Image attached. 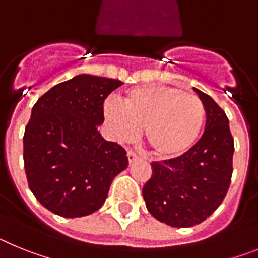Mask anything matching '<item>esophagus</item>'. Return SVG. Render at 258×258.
I'll return each mask as SVG.
<instances>
[{
  "instance_id": "34e87169",
  "label": "esophagus",
  "mask_w": 258,
  "mask_h": 258,
  "mask_svg": "<svg viewBox=\"0 0 258 258\" xmlns=\"http://www.w3.org/2000/svg\"><path fill=\"white\" fill-rule=\"evenodd\" d=\"M127 157H128V163L135 162V161L138 160V158H139L138 154H136L135 152H132V151H128V152H127Z\"/></svg>"
}]
</instances>
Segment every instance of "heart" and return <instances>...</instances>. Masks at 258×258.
Returning a JSON list of instances; mask_svg holds the SVG:
<instances>
[{
	"label": "heart",
	"instance_id": "heart-1",
	"mask_svg": "<svg viewBox=\"0 0 258 258\" xmlns=\"http://www.w3.org/2000/svg\"><path fill=\"white\" fill-rule=\"evenodd\" d=\"M104 116L116 140L131 142L145 127L153 153L172 160L191 151L205 122V107L197 96L167 86H142L127 92L123 104L106 100Z\"/></svg>",
	"mask_w": 258,
	"mask_h": 258
}]
</instances>
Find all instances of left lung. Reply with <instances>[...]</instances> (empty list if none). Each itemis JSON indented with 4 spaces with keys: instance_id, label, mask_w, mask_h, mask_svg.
Here are the masks:
<instances>
[{
    "instance_id": "1",
    "label": "left lung",
    "mask_w": 258,
    "mask_h": 258,
    "mask_svg": "<svg viewBox=\"0 0 258 258\" xmlns=\"http://www.w3.org/2000/svg\"><path fill=\"white\" fill-rule=\"evenodd\" d=\"M194 91L207 111L203 136L184 156L152 163V176L143 187L149 213L172 227H192L212 216L232 175L234 139L227 116L210 96Z\"/></svg>"
}]
</instances>
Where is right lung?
Segmentation results:
<instances>
[{"label":"right lung","mask_w":258,"mask_h":258,"mask_svg":"<svg viewBox=\"0 0 258 258\" xmlns=\"http://www.w3.org/2000/svg\"><path fill=\"white\" fill-rule=\"evenodd\" d=\"M123 83L80 74L49 89L32 107L23 138L27 180L41 205L66 218L104 205L126 151L98 131L105 98Z\"/></svg>","instance_id":"obj_1"}]
</instances>
